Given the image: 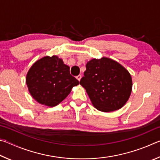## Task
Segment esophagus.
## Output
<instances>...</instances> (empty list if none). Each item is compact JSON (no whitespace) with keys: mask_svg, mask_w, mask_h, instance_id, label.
Listing matches in <instances>:
<instances>
[{"mask_svg":"<svg viewBox=\"0 0 160 160\" xmlns=\"http://www.w3.org/2000/svg\"><path fill=\"white\" fill-rule=\"evenodd\" d=\"M77 78V80L78 81V82H79V81L81 80V78H82V75H78L77 77H76Z\"/></svg>","mask_w":160,"mask_h":160,"instance_id":"esophagus-1","label":"esophagus"}]
</instances>
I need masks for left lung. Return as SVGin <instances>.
I'll list each match as a JSON object with an SVG mask.
<instances>
[{
  "label": "left lung",
  "instance_id": "left-lung-1",
  "mask_svg": "<svg viewBox=\"0 0 160 160\" xmlns=\"http://www.w3.org/2000/svg\"><path fill=\"white\" fill-rule=\"evenodd\" d=\"M80 84L92 104L104 112L122 108L130 97L132 78L122 64L110 58L92 59L86 64Z\"/></svg>",
  "mask_w": 160,
  "mask_h": 160
}]
</instances>
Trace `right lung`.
Segmentation results:
<instances>
[{
  "mask_svg": "<svg viewBox=\"0 0 160 160\" xmlns=\"http://www.w3.org/2000/svg\"><path fill=\"white\" fill-rule=\"evenodd\" d=\"M26 83L32 96L48 107L60 103L79 82L70 74L69 67L58 56H46L31 67Z\"/></svg>",
  "mask_w": 160,
  "mask_h": 160,
  "instance_id": "1",
  "label": "right lung"
}]
</instances>
